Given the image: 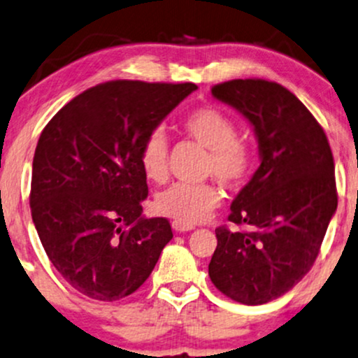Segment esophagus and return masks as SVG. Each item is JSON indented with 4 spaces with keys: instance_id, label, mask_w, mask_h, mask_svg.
I'll list each match as a JSON object with an SVG mask.
<instances>
[{
    "instance_id": "34e87169",
    "label": "esophagus",
    "mask_w": 358,
    "mask_h": 358,
    "mask_svg": "<svg viewBox=\"0 0 358 358\" xmlns=\"http://www.w3.org/2000/svg\"><path fill=\"white\" fill-rule=\"evenodd\" d=\"M172 229H174L176 232H187V231H192L194 226L192 224H184V222H179V220H174V222H172Z\"/></svg>"
}]
</instances>
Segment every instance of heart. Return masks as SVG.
<instances>
[{"mask_svg": "<svg viewBox=\"0 0 358 358\" xmlns=\"http://www.w3.org/2000/svg\"><path fill=\"white\" fill-rule=\"evenodd\" d=\"M189 138L209 149L206 174L226 187L236 189L245 182L252 167V152L244 141L237 139V127L219 109L204 106L186 114L180 122ZM144 176L152 182H164L167 178V141L161 131H152L144 139L139 152ZM159 214L184 224L202 222L220 204L219 189L210 182L172 184L156 196Z\"/></svg>", "mask_w": 358, "mask_h": 358, "instance_id": "heart-1", "label": "heart"}]
</instances>
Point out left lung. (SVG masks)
I'll return each instance as SVG.
<instances>
[{
  "mask_svg": "<svg viewBox=\"0 0 358 358\" xmlns=\"http://www.w3.org/2000/svg\"><path fill=\"white\" fill-rule=\"evenodd\" d=\"M213 96L239 111L259 143L260 166L215 229L213 284L232 301L260 306L289 292L314 266L337 210L334 156L324 129L297 96L266 79H232Z\"/></svg>",
  "mask_w": 358,
  "mask_h": 358,
  "instance_id": "1",
  "label": "left lung"
}]
</instances>
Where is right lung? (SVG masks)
<instances>
[{
    "instance_id": "add662e5",
    "label": "right lung",
    "mask_w": 358,
    "mask_h": 358,
    "mask_svg": "<svg viewBox=\"0 0 358 358\" xmlns=\"http://www.w3.org/2000/svg\"><path fill=\"white\" fill-rule=\"evenodd\" d=\"M192 83L109 81L55 114L39 136L29 206L51 264L78 292L113 302L139 289L172 239L148 219L139 152Z\"/></svg>"
}]
</instances>
